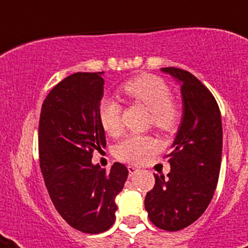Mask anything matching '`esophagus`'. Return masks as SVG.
Segmentation results:
<instances>
[{"label": "esophagus", "mask_w": 248, "mask_h": 248, "mask_svg": "<svg viewBox=\"0 0 248 248\" xmlns=\"http://www.w3.org/2000/svg\"><path fill=\"white\" fill-rule=\"evenodd\" d=\"M127 170H128V173H130V176H134L136 172H139V169L135 167V166H127Z\"/></svg>", "instance_id": "1"}]
</instances>
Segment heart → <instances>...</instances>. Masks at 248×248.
<instances>
[{
	"label": "heart",
	"instance_id": "heart-1",
	"mask_svg": "<svg viewBox=\"0 0 248 248\" xmlns=\"http://www.w3.org/2000/svg\"><path fill=\"white\" fill-rule=\"evenodd\" d=\"M132 100L143 104L152 113V124L162 132H171L180 121V109L171 100L169 85L157 76L143 75L130 79L122 87ZM99 120L104 131L110 136L122 132L121 105L112 97L103 99L99 107ZM155 140L149 136L131 135L124 139L114 149L118 159L130 163H141L155 152Z\"/></svg>",
	"mask_w": 248,
	"mask_h": 248
}]
</instances>
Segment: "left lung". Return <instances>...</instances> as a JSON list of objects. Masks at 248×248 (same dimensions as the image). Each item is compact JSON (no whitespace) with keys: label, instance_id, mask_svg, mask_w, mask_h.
<instances>
[{"label":"left lung","instance_id":"8db88e82","mask_svg":"<svg viewBox=\"0 0 248 248\" xmlns=\"http://www.w3.org/2000/svg\"><path fill=\"white\" fill-rule=\"evenodd\" d=\"M180 85L183 116L171 145L165 176L145 196V210L155 227L176 232L189 227L211 202L219 180L223 126L215 97L200 79L180 68H161Z\"/></svg>","mask_w":248,"mask_h":248}]
</instances>
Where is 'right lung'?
I'll return each mask as SVG.
<instances>
[{
	"instance_id": "right-lung-1",
	"label": "right lung",
	"mask_w": 248,
	"mask_h": 248,
	"mask_svg": "<svg viewBox=\"0 0 248 248\" xmlns=\"http://www.w3.org/2000/svg\"><path fill=\"white\" fill-rule=\"evenodd\" d=\"M104 72H79L54 87L45 99L38 126L40 166L52 203L72 228L97 234L116 220V197L127 167L113 163L108 172L91 162L105 148L99 107Z\"/></svg>"
}]
</instances>
